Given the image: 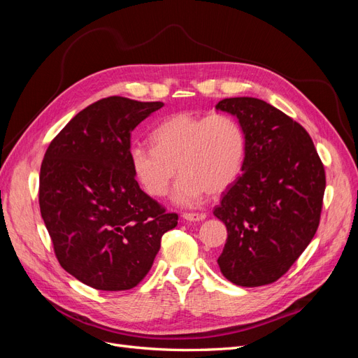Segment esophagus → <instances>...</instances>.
<instances>
[{
    "mask_svg": "<svg viewBox=\"0 0 358 358\" xmlns=\"http://www.w3.org/2000/svg\"><path fill=\"white\" fill-rule=\"evenodd\" d=\"M183 220L187 221H203L206 218V213H199V212H187L183 213Z\"/></svg>",
    "mask_w": 358,
    "mask_h": 358,
    "instance_id": "34e87169",
    "label": "esophagus"
}]
</instances>
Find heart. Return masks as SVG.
<instances>
[{"mask_svg":"<svg viewBox=\"0 0 358 358\" xmlns=\"http://www.w3.org/2000/svg\"><path fill=\"white\" fill-rule=\"evenodd\" d=\"M154 146L136 145L131 166L149 196L162 197L179 173L175 189L179 204L191 206L209 196H221L239 178L246 137L229 115L182 112L164 119L152 131Z\"/></svg>","mask_w":358,"mask_h":358,"instance_id":"heart-1","label":"heart"}]
</instances>
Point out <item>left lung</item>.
<instances>
[{"label":"left lung","instance_id":"8db88e82","mask_svg":"<svg viewBox=\"0 0 358 358\" xmlns=\"http://www.w3.org/2000/svg\"><path fill=\"white\" fill-rule=\"evenodd\" d=\"M216 110L239 119L246 137L242 175L213 210L229 233L218 266L236 285L272 284L318 230L326 171L306 129L272 104L236 96Z\"/></svg>","mask_w":358,"mask_h":358}]
</instances>
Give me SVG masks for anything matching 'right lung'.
<instances>
[{"label": "right lung", "mask_w": 358, "mask_h": 358, "mask_svg": "<svg viewBox=\"0 0 358 358\" xmlns=\"http://www.w3.org/2000/svg\"><path fill=\"white\" fill-rule=\"evenodd\" d=\"M161 101L107 96L52 140L40 169L41 218L61 267L101 291L134 288L152 267L178 215L140 189L131 131Z\"/></svg>", "instance_id": "add662e5"}]
</instances>
